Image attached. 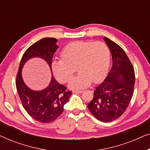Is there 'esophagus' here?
<instances>
[{"mask_svg": "<svg viewBox=\"0 0 150 150\" xmlns=\"http://www.w3.org/2000/svg\"><path fill=\"white\" fill-rule=\"evenodd\" d=\"M83 92V90H74L73 91V93H82Z\"/></svg>", "mask_w": 150, "mask_h": 150, "instance_id": "34e87169", "label": "esophagus"}]
</instances>
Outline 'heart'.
<instances>
[{
  "label": "heart",
  "instance_id": "b5f03b06",
  "mask_svg": "<svg viewBox=\"0 0 150 150\" xmlns=\"http://www.w3.org/2000/svg\"><path fill=\"white\" fill-rule=\"evenodd\" d=\"M63 60H53L52 70L59 81L66 82L77 67L79 73L68 83L71 89H82L91 83L102 81L107 74L110 50L103 42L76 41L69 43L61 52Z\"/></svg>",
  "mask_w": 150,
  "mask_h": 150
}]
</instances>
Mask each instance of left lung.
I'll return each mask as SVG.
<instances>
[{
  "mask_svg": "<svg viewBox=\"0 0 150 150\" xmlns=\"http://www.w3.org/2000/svg\"><path fill=\"white\" fill-rule=\"evenodd\" d=\"M112 55V65L105 80L96 87L87 107L97 120L110 122L125 112L132 99L135 83L134 70L125 51L104 37Z\"/></svg>",
  "mask_w": 150,
  "mask_h": 150,
  "instance_id": "obj_1",
  "label": "left lung"
}]
</instances>
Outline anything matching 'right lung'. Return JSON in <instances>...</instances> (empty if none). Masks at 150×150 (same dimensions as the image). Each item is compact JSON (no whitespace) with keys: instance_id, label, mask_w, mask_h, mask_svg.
Wrapping results in <instances>:
<instances>
[{"instance_id":"obj_1","label":"right lung","mask_w":150,"mask_h":150,"mask_svg":"<svg viewBox=\"0 0 150 150\" xmlns=\"http://www.w3.org/2000/svg\"><path fill=\"white\" fill-rule=\"evenodd\" d=\"M57 40L44 38L31 45L24 53L16 77V88L22 106L29 115L41 123H50L56 120L63 112V106L69 101L71 92L52 77L48 87L40 91L30 89L22 79L24 65L33 58H40L48 65L52 73L53 55L59 46Z\"/></svg>"}]
</instances>
